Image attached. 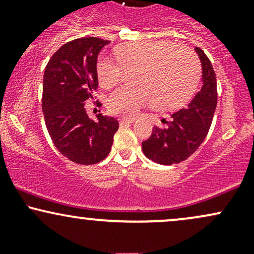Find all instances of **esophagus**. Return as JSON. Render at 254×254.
Instances as JSON below:
<instances>
[{
	"label": "esophagus",
	"mask_w": 254,
	"mask_h": 254,
	"mask_svg": "<svg viewBox=\"0 0 254 254\" xmlns=\"http://www.w3.org/2000/svg\"><path fill=\"white\" fill-rule=\"evenodd\" d=\"M135 122V119L133 118H121L119 119V124L121 125H127V124H131Z\"/></svg>",
	"instance_id": "esophagus-1"
}]
</instances>
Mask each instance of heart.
I'll return each instance as SVG.
<instances>
[{"mask_svg":"<svg viewBox=\"0 0 254 254\" xmlns=\"http://www.w3.org/2000/svg\"><path fill=\"white\" fill-rule=\"evenodd\" d=\"M113 55L117 63L107 57L97 62L98 81L103 88L117 86L123 70L135 68V84L115 90L107 99V109L113 115L133 117L151 103L160 110L178 109L198 86L199 61L188 46L171 40H143L122 44Z\"/></svg>","mask_w":254,"mask_h":254,"instance_id":"b5f03b06","label":"heart"}]
</instances>
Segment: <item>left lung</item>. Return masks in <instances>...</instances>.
<instances>
[{"mask_svg":"<svg viewBox=\"0 0 254 254\" xmlns=\"http://www.w3.org/2000/svg\"><path fill=\"white\" fill-rule=\"evenodd\" d=\"M203 68V83L190 104L173 113L170 121L162 119V127H153L147 141L142 142L144 155L160 165L179 164L189 159L208 135L217 105L216 74L208 56L196 48Z\"/></svg>","mask_w":254,"mask_h":254,"instance_id":"obj_1","label":"left lung"}]
</instances>
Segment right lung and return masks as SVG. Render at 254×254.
I'll return each mask as SVG.
<instances>
[{
  "mask_svg": "<svg viewBox=\"0 0 254 254\" xmlns=\"http://www.w3.org/2000/svg\"><path fill=\"white\" fill-rule=\"evenodd\" d=\"M109 40L88 37L64 44L44 72L42 107L49 135L61 154L78 165H93L110 154L117 119L87 116L84 103L98 88V55ZM98 103V106H100Z\"/></svg>",
  "mask_w": 254,
  "mask_h": 254,
  "instance_id": "obj_1",
  "label": "right lung"
}]
</instances>
